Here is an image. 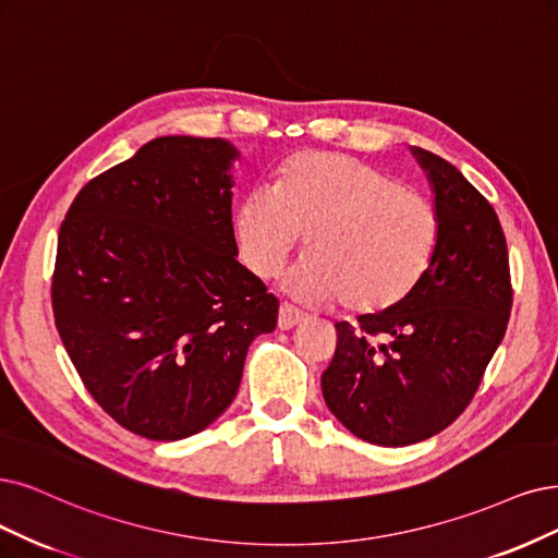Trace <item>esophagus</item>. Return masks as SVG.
Returning <instances> with one entry per match:
<instances>
[{
    "instance_id": "esophagus-1",
    "label": "esophagus",
    "mask_w": 558,
    "mask_h": 558,
    "mask_svg": "<svg viewBox=\"0 0 558 558\" xmlns=\"http://www.w3.org/2000/svg\"><path fill=\"white\" fill-rule=\"evenodd\" d=\"M303 319H305V315L301 311H296L294 305L280 303V313H278V328H280V331H290V328H294Z\"/></svg>"
}]
</instances>
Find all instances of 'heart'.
I'll return each mask as SVG.
<instances>
[{
  "mask_svg": "<svg viewBox=\"0 0 558 558\" xmlns=\"http://www.w3.org/2000/svg\"><path fill=\"white\" fill-rule=\"evenodd\" d=\"M239 253L274 278L305 236L311 255L287 276L301 301H336L352 315H381L414 294L439 243V211L379 165L342 151L287 160L274 191L247 193L234 216Z\"/></svg>",
  "mask_w": 558,
  "mask_h": 558,
  "instance_id": "heart-1",
  "label": "heart"
}]
</instances>
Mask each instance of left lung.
Segmentation results:
<instances>
[{"instance_id":"obj_1","label":"left lung","mask_w":558,"mask_h":558,"mask_svg":"<svg viewBox=\"0 0 558 558\" xmlns=\"http://www.w3.org/2000/svg\"><path fill=\"white\" fill-rule=\"evenodd\" d=\"M439 211L429 271L407 301L359 328L336 324V356L322 375L331 414L377 446H409L456 421L504 340L510 305L508 247L492 204L462 172L421 147Z\"/></svg>"}]
</instances>
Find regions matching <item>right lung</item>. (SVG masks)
<instances>
[{
	"label": "right lung",
	"instance_id": "right-lung-1",
	"mask_svg": "<svg viewBox=\"0 0 558 558\" xmlns=\"http://www.w3.org/2000/svg\"><path fill=\"white\" fill-rule=\"evenodd\" d=\"M234 144L156 137L92 179L61 222L57 331L92 398L121 427L177 441L232 404L278 299L239 264Z\"/></svg>",
	"mask_w": 558,
	"mask_h": 558
}]
</instances>
